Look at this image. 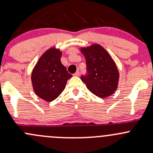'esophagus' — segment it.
<instances>
[{"label": "esophagus", "mask_w": 153, "mask_h": 153, "mask_svg": "<svg viewBox=\"0 0 153 153\" xmlns=\"http://www.w3.org/2000/svg\"><path fill=\"white\" fill-rule=\"evenodd\" d=\"M74 75H75V76H78V77L80 76V72L79 71H77L75 74H74Z\"/></svg>", "instance_id": "obj_1"}]
</instances>
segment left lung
Wrapping results in <instances>:
<instances>
[{
    "mask_svg": "<svg viewBox=\"0 0 153 153\" xmlns=\"http://www.w3.org/2000/svg\"><path fill=\"white\" fill-rule=\"evenodd\" d=\"M86 59L87 75L81 81L97 97L104 98L114 93L118 86L120 73L114 61L99 44L80 48Z\"/></svg>",
    "mask_w": 153,
    "mask_h": 153,
    "instance_id": "obj_1",
    "label": "left lung"
}]
</instances>
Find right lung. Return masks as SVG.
<instances>
[{
	"instance_id": "add662e5",
	"label": "right lung",
	"mask_w": 153,
	"mask_h": 153,
	"mask_svg": "<svg viewBox=\"0 0 153 153\" xmlns=\"http://www.w3.org/2000/svg\"><path fill=\"white\" fill-rule=\"evenodd\" d=\"M62 51L56 48L47 50L39 59L31 72L35 94L46 102L56 99L65 89L72 75L61 62Z\"/></svg>"
}]
</instances>
